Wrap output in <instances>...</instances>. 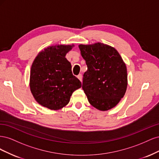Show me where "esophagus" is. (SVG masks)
<instances>
[{"label": "esophagus", "instance_id": "esophagus-1", "mask_svg": "<svg viewBox=\"0 0 159 159\" xmlns=\"http://www.w3.org/2000/svg\"><path fill=\"white\" fill-rule=\"evenodd\" d=\"M78 78L81 81H81H82V75H81V74H79V75H78Z\"/></svg>", "mask_w": 159, "mask_h": 159}]
</instances>
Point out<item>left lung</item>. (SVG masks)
<instances>
[{"label":"left lung","mask_w":159,"mask_h":159,"mask_svg":"<svg viewBox=\"0 0 159 159\" xmlns=\"http://www.w3.org/2000/svg\"><path fill=\"white\" fill-rule=\"evenodd\" d=\"M79 48L88 67L82 89L89 103L101 111L114 107L127 87V68L121 56L114 48L99 42Z\"/></svg>","instance_id":"obj_1"}]
</instances>
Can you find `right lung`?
<instances>
[{"label":"right lung","mask_w":159,"mask_h":159,"mask_svg":"<svg viewBox=\"0 0 159 159\" xmlns=\"http://www.w3.org/2000/svg\"><path fill=\"white\" fill-rule=\"evenodd\" d=\"M73 46L47 48L34 61L30 70V90L42 106L60 109L69 103L72 93L81 87V81L72 74L70 62L65 57Z\"/></svg>","instance_id":"1"}]
</instances>
